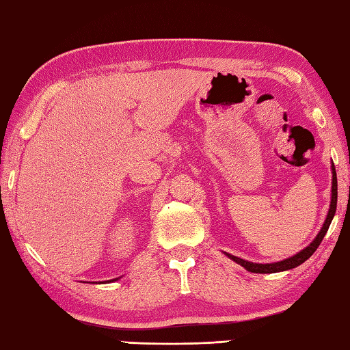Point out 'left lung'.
<instances>
[{"label": "left lung", "mask_w": 350, "mask_h": 350, "mask_svg": "<svg viewBox=\"0 0 350 350\" xmlns=\"http://www.w3.org/2000/svg\"><path fill=\"white\" fill-rule=\"evenodd\" d=\"M332 170V190H331V206H329L327 210V215H326V219L323 222V226L320 228L319 234L315 236V239L309 243L306 248H303L301 252H299L297 254H294L291 257H288V259H283L279 262H273V263H254V262H250L245 259H241V257L233 256V254H228V253H224L226 254L228 259H232L233 262H236L237 265H241L247 269L250 273H256V274H271V273H280V271H288V269H293L295 267L301 265L303 262L308 260L309 257H311L315 250L319 248V245L323 241V237H325L326 232L329 226H331V222L334 219V215H335V210H337V198H338V187H337V172H335V166L332 163L331 166Z\"/></svg>", "instance_id": "1"}]
</instances>
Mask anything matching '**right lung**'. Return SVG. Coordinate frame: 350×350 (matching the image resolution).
Wrapping results in <instances>:
<instances>
[{
  "label": "right lung",
  "instance_id": "obj_1",
  "mask_svg": "<svg viewBox=\"0 0 350 350\" xmlns=\"http://www.w3.org/2000/svg\"><path fill=\"white\" fill-rule=\"evenodd\" d=\"M114 280H118V279H113V280H105V282H98V283H107V282L109 283V282H114Z\"/></svg>",
  "mask_w": 350,
  "mask_h": 350
}]
</instances>
